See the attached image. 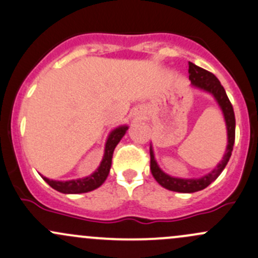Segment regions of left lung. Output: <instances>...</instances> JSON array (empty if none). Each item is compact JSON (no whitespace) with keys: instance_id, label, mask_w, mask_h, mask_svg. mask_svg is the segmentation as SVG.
Wrapping results in <instances>:
<instances>
[{"instance_id":"1","label":"left lung","mask_w":258,"mask_h":258,"mask_svg":"<svg viewBox=\"0 0 258 258\" xmlns=\"http://www.w3.org/2000/svg\"><path fill=\"white\" fill-rule=\"evenodd\" d=\"M189 80L191 81L194 86L197 88L203 89V90L208 91V93L213 94L214 97L216 99L218 104L220 105L222 113L225 116V122H226L227 127V148L225 152V156L222 161L218 164V167L210 173L202 178L198 179H181V178H174L170 175L165 174L162 172L161 168L157 164L156 159H154L153 151L152 147L150 148L151 154V172L154 179L161 184L162 186L168 190L178 191V193H195V191L203 190L210 185L216 178L220 175V173L226 167L227 162H229L230 157H231L232 148H234L235 142V113L234 108H232L231 102H230L229 97H227L225 89L219 81L218 78L213 74V73L208 72V70L203 69V68L198 67L193 63L189 61Z\"/></svg>"}]
</instances>
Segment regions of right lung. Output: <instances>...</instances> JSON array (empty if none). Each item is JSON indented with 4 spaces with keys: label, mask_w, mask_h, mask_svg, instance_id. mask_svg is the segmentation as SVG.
Instances as JSON below:
<instances>
[{
    "label": "right lung",
    "mask_w": 258,
    "mask_h": 258,
    "mask_svg": "<svg viewBox=\"0 0 258 258\" xmlns=\"http://www.w3.org/2000/svg\"><path fill=\"white\" fill-rule=\"evenodd\" d=\"M127 126H121L118 128L113 130L107 138L106 146H105L104 158H102L101 164L97 168L96 172H94L90 177H86L83 179H75V180L68 181H58L50 180V179L43 177L45 181L55 190L60 191L64 194H79V193H88V191L94 190L99 188L105 180H106L108 173H110L111 162H112V154L115 151V147L118 145L121 138L126 134Z\"/></svg>",
    "instance_id": "right-lung-1"
}]
</instances>
